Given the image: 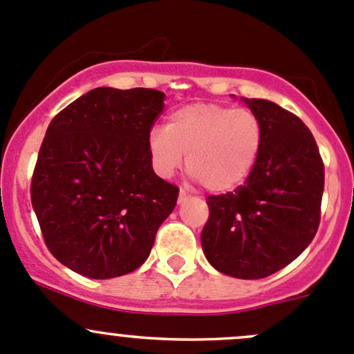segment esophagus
Returning <instances> with one entry per match:
<instances>
[{
    "label": "esophagus",
    "instance_id": "esophagus-1",
    "mask_svg": "<svg viewBox=\"0 0 354 354\" xmlns=\"http://www.w3.org/2000/svg\"><path fill=\"white\" fill-rule=\"evenodd\" d=\"M185 199H189V194L185 192V189H180V192H178V203H184Z\"/></svg>",
    "mask_w": 354,
    "mask_h": 354
}]
</instances>
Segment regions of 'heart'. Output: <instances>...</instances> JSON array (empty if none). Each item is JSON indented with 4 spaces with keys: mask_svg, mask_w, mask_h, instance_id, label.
<instances>
[{
    "mask_svg": "<svg viewBox=\"0 0 354 354\" xmlns=\"http://www.w3.org/2000/svg\"><path fill=\"white\" fill-rule=\"evenodd\" d=\"M263 142L260 117L248 108L191 103L169 115L167 127L149 132L155 170L170 177L187 153V170L209 191L237 187L250 176Z\"/></svg>",
    "mask_w": 354,
    "mask_h": 354,
    "instance_id": "1",
    "label": "heart"
}]
</instances>
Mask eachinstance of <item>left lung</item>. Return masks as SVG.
<instances>
[{"label": "left lung", "instance_id": "1", "mask_svg": "<svg viewBox=\"0 0 354 354\" xmlns=\"http://www.w3.org/2000/svg\"><path fill=\"white\" fill-rule=\"evenodd\" d=\"M263 125L246 182L208 196L201 232L206 260L236 279H263L296 260L320 223L324 162L299 117L267 100H244Z\"/></svg>", "mask_w": 354, "mask_h": 354}]
</instances>
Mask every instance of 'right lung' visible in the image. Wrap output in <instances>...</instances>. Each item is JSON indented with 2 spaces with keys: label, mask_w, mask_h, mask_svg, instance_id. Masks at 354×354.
<instances>
[{
  "label": "right lung",
  "mask_w": 354,
  "mask_h": 354,
  "mask_svg": "<svg viewBox=\"0 0 354 354\" xmlns=\"http://www.w3.org/2000/svg\"><path fill=\"white\" fill-rule=\"evenodd\" d=\"M156 89L96 87L63 108L41 145L30 199L44 243L70 270L113 279L141 267L174 212L177 185L151 167Z\"/></svg>",
  "instance_id": "add662e5"
}]
</instances>
